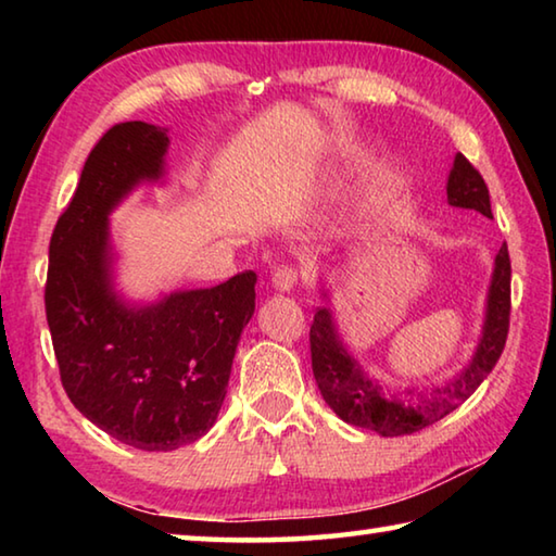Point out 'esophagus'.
Returning <instances> with one entry per match:
<instances>
[{
    "label": "esophagus",
    "instance_id": "esophagus-1",
    "mask_svg": "<svg viewBox=\"0 0 556 556\" xmlns=\"http://www.w3.org/2000/svg\"><path fill=\"white\" fill-rule=\"evenodd\" d=\"M296 269L291 267H277L275 275H271V287H275L277 291H281V294H287V291L294 289L296 285Z\"/></svg>",
    "mask_w": 556,
    "mask_h": 556
}]
</instances>
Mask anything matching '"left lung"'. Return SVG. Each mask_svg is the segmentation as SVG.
<instances>
[{"instance_id":"8db88e82","label":"left lung","mask_w":556,"mask_h":556,"mask_svg":"<svg viewBox=\"0 0 556 556\" xmlns=\"http://www.w3.org/2000/svg\"><path fill=\"white\" fill-rule=\"evenodd\" d=\"M446 201L454 208H468L493 218L491 195L483 176L470 166L464 154L454 156L446 181ZM321 296L326 306L316 308L312 333V368L321 397L326 400L345 425L370 429L380 437H402L421 431L446 414L458 409L470 394L478 390L501 357L510 326V255L507 244L497 250L493 262L491 285L485 294V316L476 351L454 378L427 390H404V394L390 392L378 380H372L357 357L348 351L343 336L331 308V294L321 281Z\"/></svg>"}]
</instances>
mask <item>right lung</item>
<instances>
[{
	"instance_id": "add662e5",
	"label": "right lung",
	"mask_w": 556,
	"mask_h": 556,
	"mask_svg": "<svg viewBox=\"0 0 556 556\" xmlns=\"http://www.w3.org/2000/svg\"><path fill=\"white\" fill-rule=\"evenodd\" d=\"M166 131L122 122L100 139L55 223L46 279L65 394L92 425L142 451H174L208 434L255 314V271L154 301L117 289L110 215L137 186L164 184Z\"/></svg>"
}]
</instances>
